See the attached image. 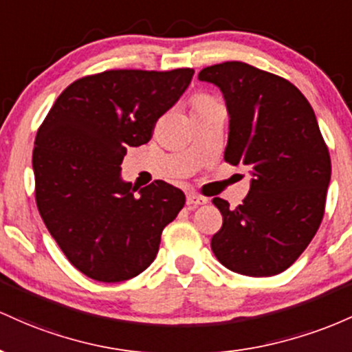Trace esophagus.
Returning <instances> with one entry per match:
<instances>
[{
  "label": "esophagus",
  "mask_w": 352,
  "mask_h": 352,
  "mask_svg": "<svg viewBox=\"0 0 352 352\" xmlns=\"http://www.w3.org/2000/svg\"><path fill=\"white\" fill-rule=\"evenodd\" d=\"M186 203H188V206H201V204H206L208 199L206 197L197 196V195H195V192H191V195H188V197H186Z\"/></svg>",
  "instance_id": "1"
}]
</instances>
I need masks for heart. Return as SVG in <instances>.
<instances>
[{
  "label": "heart",
  "instance_id": "1",
  "mask_svg": "<svg viewBox=\"0 0 352 352\" xmlns=\"http://www.w3.org/2000/svg\"><path fill=\"white\" fill-rule=\"evenodd\" d=\"M204 100H206V98H197L196 101H204Z\"/></svg>",
  "mask_w": 352,
  "mask_h": 352
}]
</instances>
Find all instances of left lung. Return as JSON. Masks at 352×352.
<instances>
[{
    "mask_svg": "<svg viewBox=\"0 0 352 352\" xmlns=\"http://www.w3.org/2000/svg\"><path fill=\"white\" fill-rule=\"evenodd\" d=\"M197 78L218 86L226 101L224 160L248 166L252 176L236 209L212 199L223 228L211 250L239 274H279L306 250L324 214L331 157L316 114L294 85L246 63L208 66Z\"/></svg>",
    "mask_w": 352,
    "mask_h": 352,
    "instance_id": "left-lung-1",
    "label": "left lung"
}]
</instances>
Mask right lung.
Segmentation results:
<instances>
[{"mask_svg": "<svg viewBox=\"0 0 352 352\" xmlns=\"http://www.w3.org/2000/svg\"><path fill=\"white\" fill-rule=\"evenodd\" d=\"M195 69H111L58 96L33 151L36 204L58 246L94 281L121 283L155 261L184 192L164 181L138 189L121 177L126 149L151 140Z\"/></svg>", "mask_w": 352, "mask_h": 352, "instance_id": "add662e5", "label": "right lung"}]
</instances>
